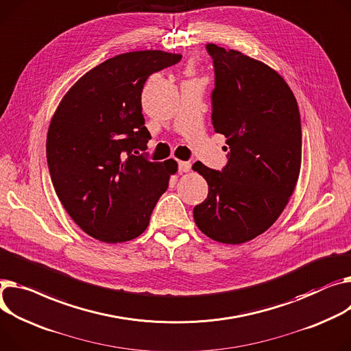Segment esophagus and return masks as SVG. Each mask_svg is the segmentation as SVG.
Instances as JSON below:
<instances>
[{"label":"esophagus","mask_w":351,"mask_h":351,"mask_svg":"<svg viewBox=\"0 0 351 351\" xmlns=\"http://www.w3.org/2000/svg\"><path fill=\"white\" fill-rule=\"evenodd\" d=\"M179 172H189L191 171V168H192V165H191V162H183V160H180L179 162Z\"/></svg>","instance_id":"esophagus-1"}]
</instances>
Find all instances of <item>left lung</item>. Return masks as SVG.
<instances>
[{"mask_svg":"<svg viewBox=\"0 0 351 351\" xmlns=\"http://www.w3.org/2000/svg\"><path fill=\"white\" fill-rule=\"evenodd\" d=\"M213 59L212 124L228 145L215 171L196 162L207 199L193 208L199 230L215 241L243 244L281 216L300 172L302 128L292 90L272 67L239 51L206 46ZM227 151V147H226Z\"/></svg>","mask_w":351,"mask_h":351,"instance_id":"1","label":"left lung"}]
</instances>
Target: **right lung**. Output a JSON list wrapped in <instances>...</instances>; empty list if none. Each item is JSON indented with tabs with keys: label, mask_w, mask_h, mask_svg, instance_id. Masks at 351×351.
Instances as JSON below:
<instances>
[{
	"label": "right lung",
	"mask_w": 351,
	"mask_h": 351,
	"mask_svg": "<svg viewBox=\"0 0 351 351\" xmlns=\"http://www.w3.org/2000/svg\"><path fill=\"white\" fill-rule=\"evenodd\" d=\"M179 53L117 55L83 75L59 103L46 136L56 195L90 237L130 241L147 230L151 213L178 172L173 159L151 162L141 93L147 79L178 63Z\"/></svg>",
	"instance_id": "1"
}]
</instances>
